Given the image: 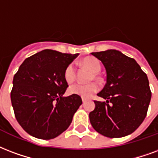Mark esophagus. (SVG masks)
I'll return each mask as SVG.
<instances>
[{
  "mask_svg": "<svg viewBox=\"0 0 158 158\" xmlns=\"http://www.w3.org/2000/svg\"><path fill=\"white\" fill-rule=\"evenodd\" d=\"M82 101H83V103L85 102V99H84V98H82Z\"/></svg>",
  "mask_w": 158,
  "mask_h": 158,
  "instance_id": "esophagus-1",
  "label": "esophagus"
}]
</instances>
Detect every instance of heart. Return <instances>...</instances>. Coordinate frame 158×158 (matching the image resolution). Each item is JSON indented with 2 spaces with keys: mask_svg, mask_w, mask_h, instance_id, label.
Returning a JSON list of instances; mask_svg holds the SVG:
<instances>
[{
  "mask_svg": "<svg viewBox=\"0 0 158 158\" xmlns=\"http://www.w3.org/2000/svg\"><path fill=\"white\" fill-rule=\"evenodd\" d=\"M81 64L84 67L90 70L92 73H94V76H92L90 81H92L94 78L98 79V74L101 71V63L99 59L94 57H86L81 61ZM64 78L68 84H72L76 79V69L73 64H70L65 68L64 72ZM99 89V86L96 83H90L88 85H81V84H75L70 86L69 88V93L70 94H75L82 98H89L94 93H96Z\"/></svg>",
  "mask_w": 158,
  "mask_h": 158,
  "instance_id": "1",
  "label": "heart"
}]
</instances>
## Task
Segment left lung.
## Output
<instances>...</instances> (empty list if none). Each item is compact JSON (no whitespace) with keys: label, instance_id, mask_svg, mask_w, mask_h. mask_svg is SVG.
<instances>
[{"label":"left lung","instance_id":"8db88e82","mask_svg":"<svg viewBox=\"0 0 158 158\" xmlns=\"http://www.w3.org/2000/svg\"><path fill=\"white\" fill-rule=\"evenodd\" d=\"M106 70V84L94 100L89 121L97 132L118 138L134 132L144 121L152 92L147 74L134 58L116 50L91 52Z\"/></svg>","mask_w":158,"mask_h":158}]
</instances>
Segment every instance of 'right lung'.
Masks as SVG:
<instances>
[{"label": "right lung", "instance_id": "obj_1", "mask_svg": "<svg viewBox=\"0 0 158 158\" xmlns=\"http://www.w3.org/2000/svg\"><path fill=\"white\" fill-rule=\"evenodd\" d=\"M78 55L46 49L21 64L10 100L17 122L29 135L49 140L69 127L82 100L75 94L63 97L69 87L64 72Z\"/></svg>", "mask_w": 158, "mask_h": 158}]
</instances>
